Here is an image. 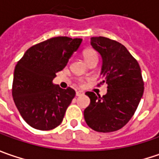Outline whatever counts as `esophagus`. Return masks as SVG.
Listing matches in <instances>:
<instances>
[{"mask_svg": "<svg viewBox=\"0 0 159 159\" xmlns=\"http://www.w3.org/2000/svg\"><path fill=\"white\" fill-rule=\"evenodd\" d=\"M84 95V93H83L82 91H77L76 92V96H80V95Z\"/></svg>", "mask_w": 159, "mask_h": 159, "instance_id": "1", "label": "esophagus"}]
</instances>
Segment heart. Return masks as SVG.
Returning a JSON list of instances; mask_svg holds the SVG:
<instances>
[{
  "label": "heart",
  "instance_id": "heart-1",
  "mask_svg": "<svg viewBox=\"0 0 159 159\" xmlns=\"http://www.w3.org/2000/svg\"><path fill=\"white\" fill-rule=\"evenodd\" d=\"M83 57H84V59L86 61H88V60L92 59V58H97V55H96V52H95L94 49L89 48V49H86L84 51ZM80 84H82V82H80Z\"/></svg>",
  "mask_w": 159,
  "mask_h": 159
}]
</instances>
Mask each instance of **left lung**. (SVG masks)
Returning <instances> with one entry per match:
<instances>
[{
  "label": "left lung",
  "mask_w": 159,
  "mask_h": 159,
  "mask_svg": "<svg viewBox=\"0 0 159 159\" xmlns=\"http://www.w3.org/2000/svg\"><path fill=\"white\" fill-rule=\"evenodd\" d=\"M91 45L101 55V74L107 94L87 92L90 104L84 111L86 123L93 130L110 133L122 128L131 119L144 91L141 68L124 45L105 37H92Z\"/></svg>",
  "instance_id": "1"
}]
</instances>
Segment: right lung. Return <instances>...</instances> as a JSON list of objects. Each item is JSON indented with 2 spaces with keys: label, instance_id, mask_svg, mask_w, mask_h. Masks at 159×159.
<instances>
[{
  "label": "right lung",
  "instance_id": "add662e5",
  "mask_svg": "<svg viewBox=\"0 0 159 159\" xmlns=\"http://www.w3.org/2000/svg\"><path fill=\"white\" fill-rule=\"evenodd\" d=\"M82 39L55 37L28 48L14 70L12 96L24 120L35 129L51 130L59 125L75 96L70 88L54 85Z\"/></svg>",
  "mask_w": 159,
  "mask_h": 159
}]
</instances>
